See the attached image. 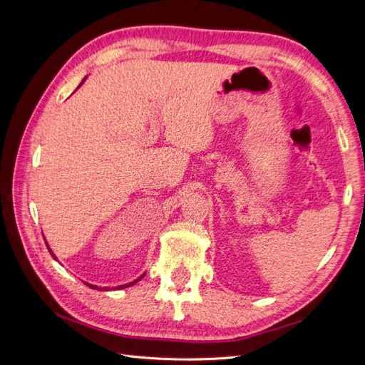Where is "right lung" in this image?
<instances>
[{"label":"right lung","mask_w":365,"mask_h":365,"mask_svg":"<svg viewBox=\"0 0 365 365\" xmlns=\"http://www.w3.org/2000/svg\"><path fill=\"white\" fill-rule=\"evenodd\" d=\"M83 81H85V79H83ZM81 85H82V83H81ZM81 85H79V86H81ZM46 245H47V248H48V251H50V254H51V256H53L54 259H56V256H54V254H53L51 248L48 247V244H47V240H46ZM143 275H145V274H143ZM143 275H141V277H138L137 280H134V282H130V283H126V284H120V286H117V288H114V289H125V288H128V286H132V284H135V283H137V282H138L140 279H143ZM86 284H88V283H86ZM88 286H90V288H91V289H97V286H96V284H88ZM102 291H108V288H103Z\"/></svg>","instance_id":"right-lung-1"}]
</instances>
